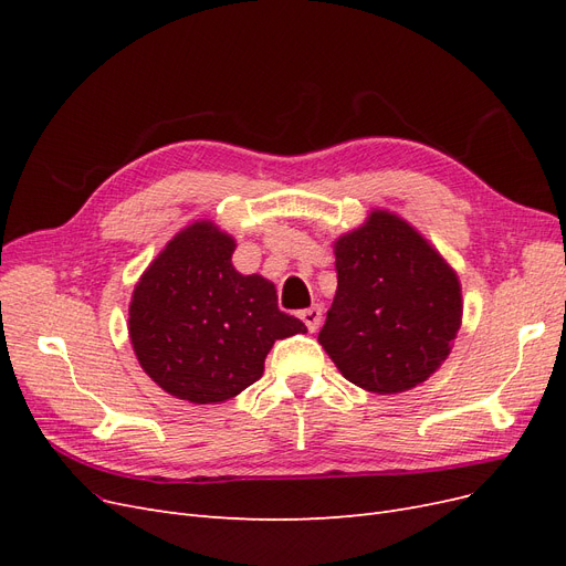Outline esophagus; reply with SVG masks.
Listing matches in <instances>:
<instances>
[{"label": "esophagus", "instance_id": "esophagus-1", "mask_svg": "<svg viewBox=\"0 0 566 566\" xmlns=\"http://www.w3.org/2000/svg\"><path fill=\"white\" fill-rule=\"evenodd\" d=\"M300 318H302V323L306 325V331L310 333H314L318 325H321V318H323V310L321 306H310V310H304V312H300Z\"/></svg>", "mask_w": 566, "mask_h": 566}]
</instances>
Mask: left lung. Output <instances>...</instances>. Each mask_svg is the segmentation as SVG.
Masks as SVG:
<instances>
[{
  "label": "left lung",
  "instance_id": "left-lung-1",
  "mask_svg": "<svg viewBox=\"0 0 566 566\" xmlns=\"http://www.w3.org/2000/svg\"><path fill=\"white\" fill-rule=\"evenodd\" d=\"M337 293L318 333L349 382L399 394L447 361L460 331V281L424 238L387 210L335 241Z\"/></svg>",
  "mask_w": 566,
  "mask_h": 566
}]
</instances>
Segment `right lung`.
<instances>
[{
    "mask_svg": "<svg viewBox=\"0 0 566 566\" xmlns=\"http://www.w3.org/2000/svg\"><path fill=\"white\" fill-rule=\"evenodd\" d=\"M235 241L212 221L181 229L129 302V339L148 378L191 403L233 399L264 373L273 342L306 333L276 287L231 264Z\"/></svg>",
    "mask_w": 566,
    "mask_h": 566,
    "instance_id": "right-lung-1",
    "label": "right lung"
}]
</instances>
